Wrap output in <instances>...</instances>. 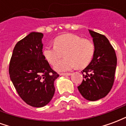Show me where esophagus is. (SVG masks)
Segmentation results:
<instances>
[{"label": "esophagus", "instance_id": "esophagus-1", "mask_svg": "<svg viewBox=\"0 0 126 126\" xmlns=\"http://www.w3.org/2000/svg\"><path fill=\"white\" fill-rule=\"evenodd\" d=\"M61 76H71V73H63V74H60Z\"/></svg>", "mask_w": 126, "mask_h": 126}]
</instances>
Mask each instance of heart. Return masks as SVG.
Returning <instances> with one entry per match:
<instances>
[{
	"mask_svg": "<svg viewBox=\"0 0 126 126\" xmlns=\"http://www.w3.org/2000/svg\"><path fill=\"white\" fill-rule=\"evenodd\" d=\"M54 44L45 47L43 55L52 65L64 53L66 58L54 65V69L57 71H69L77 67H85L91 62L94 54L93 42L74 33H65L58 36L55 39Z\"/></svg>",
	"mask_w": 126,
	"mask_h": 126,
	"instance_id": "obj_1",
	"label": "heart"
}]
</instances>
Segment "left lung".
<instances>
[{"label": "left lung", "instance_id": "8db88e82", "mask_svg": "<svg viewBox=\"0 0 126 126\" xmlns=\"http://www.w3.org/2000/svg\"><path fill=\"white\" fill-rule=\"evenodd\" d=\"M88 31L93 38L94 54L90 64L82 71L84 79L78 88L86 100L95 101L106 96L113 86L117 57L105 36Z\"/></svg>", "mask_w": 126, "mask_h": 126}]
</instances>
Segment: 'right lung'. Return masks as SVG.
Returning <instances> with one entry per match:
<instances>
[{"instance_id": "1", "label": "right lung", "mask_w": 126, "mask_h": 126, "mask_svg": "<svg viewBox=\"0 0 126 126\" xmlns=\"http://www.w3.org/2000/svg\"><path fill=\"white\" fill-rule=\"evenodd\" d=\"M43 33L31 32L15 45L10 61L9 75L15 89L27 104L47 105L55 94L54 82L59 76L42 52Z\"/></svg>"}]
</instances>
